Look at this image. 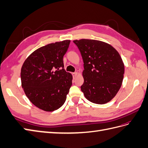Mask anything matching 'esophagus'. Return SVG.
<instances>
[{
	"instance_id": "esophagus-1",
	"label": "esophagus",
	"mask_w": 148,
	"mask_h": 148,
	"mask_svg": "<svg viewBox=\"0 0 148 148\" xmlns=\"http://www.w3.org/2000/svg\"><path fill=\"white\" fill-rule=\"evenodd\" d=\"M72 75H73V78H75V77H76L77 75V72H75V73H72Z\"/></svg>"
}]
</instances>
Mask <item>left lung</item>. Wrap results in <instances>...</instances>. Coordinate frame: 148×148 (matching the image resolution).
<instances>
[{
	"instance_id": "1",
	"label": "left lung",
	"mask_w": 148,
	"mask_h": 148,
	"mask_svg": "<svg viewBox=\"0 0 148 148\" xmlns=\"http://www.w3.org/2000/svg\"><path fill=\"white\" fill-rule=\"evenodd\" d=\"M84 61L81 86L85 98L97 104H104L116 96L124 78V65L119 53L102 41L82 39L75 40Z\"/></svg>"
}]
</instances>
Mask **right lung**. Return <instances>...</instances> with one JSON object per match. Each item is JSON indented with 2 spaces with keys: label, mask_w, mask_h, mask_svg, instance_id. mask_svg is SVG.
Here are the masks:
<instances>
[{
  "label": "right lung",
  "mask_w": 148,
  "mask_h": 148,
  "mask_svg": "<svg viewBox=\"0 0 148 148\" xmlns=\"http://www.w3.org/2000/svg\"><path fill=\"white\" fill-rule=\"evenodd\" d=\"M70 40L51 43L36 50L21 68L22 87L35 106L51 112L62 107L72 85V75L64 69L63 56Z\"/></svg>",
  "instance_id": "add662e5"
}]
</instances>
